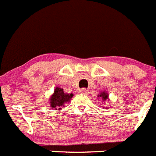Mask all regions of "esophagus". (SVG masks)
<instances>
[{"instance_id":"34e87169","label":"esophagus","mask_w":156,"mask_h":156,"mask_svg":"<svg viewBox=\"0 0 156 156\" xmlns=\"http://www.w3.org/2000/svg\"><path fill=\"white\" fill-rule=\"evenodd\" d=\"M87 90H86L85 88H82L79 90L80 94H87Z\"/></svg>"}]
</instances>
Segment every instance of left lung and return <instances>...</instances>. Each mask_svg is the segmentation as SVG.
Instances as JSON below:
<instances>
[{
	"instance_id": "8db88e82",
	"label": "left lung",
	"mask_w": 156,
	"mask_h": 156,
	"mask_svg": "<svg viewBox=\"0 0 156 156\" xmlns=\"http://www.w3.org/2000/svg\"><path fill=\"white\" fill-rule=\"evenodd\" d=\"M98 97H100V98H102L103 101H108L109 100H110L109 99V94H107V91H101V94H99L98 95ZM106 109H108V107H106Z\"/></svg>"
}]
</instances>
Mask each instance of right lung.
<instances>
[{"instance_id": "obj_1", "label": "right lung", "mask_w": 156, "mask_h": 156, "mask_svg": "<svg viewBox=\"0 0 156 156\" xmlns=\"http://www.w3.org/2000/svg\"><path fill=\"white\" fill-rule=\"evenodd\" d=\"M73 94L65 93L64 90L59 87H56L54 89V92L49 98V104L52 109L55 110H61V107H64L66 103L70 102V100L73 97Z\"/></svg>"}]
</instances>
